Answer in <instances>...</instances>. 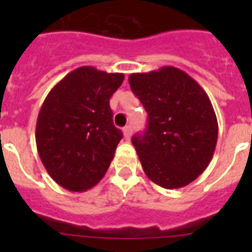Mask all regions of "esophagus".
I'll use <instances>...</instances> for the list:
<instances>
[{"mask_svg":"<svg viewBox=\"0 0 252 252\" xmlns=\"http://www.w3.org/2000/svg\"><path fill=\"white\" fill-rule=\"evenodd\" d=\"M123 133H124V137H126V140H129L130 136H132V126H124V129H123Z\"/></svg>","mask_w":252,"mask_h":252,"instance_id":"obj_1","label":"esophagus"}]
</instances>
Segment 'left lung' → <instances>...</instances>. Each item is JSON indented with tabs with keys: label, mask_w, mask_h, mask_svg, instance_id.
<instances>
[{
	"label": "left lung",
	"mask_w": 252,
	"mask_h": 252,
	"mask_svg": "<svg viewBox=\"0 0 252 252\" xmlns=\"http://www.w3.org/2000/svg\"><path fill=\"white\" fill-rule=\"evenodd\" d=\"M130 89L148 112V126L133 136L144 172L172 189L187 186L208 167L219 124L211 99L192 77L174 66L133 73Z\"/></svg>",
	"instance_id": "obj_1"
}]
</instances>
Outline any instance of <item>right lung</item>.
<instances>
[{
    "label": "right lung",
    "mask_w": 252,
    "mask_h": 252,
    "mask_svg": "<svg viewBox=\"0 0 252 252\" xmlns=\"http://www.w3.org/2000/svg\"><path fill=\"white\" fill-rule=\"evenodd\" d=\"M123 73L81 66L53 86L36 122V148L45 170L65 189L84 192L106 174L122 130L112 122L110 98Z\"/></svg>",
    "instance_id": "1"
}]
</instances>
